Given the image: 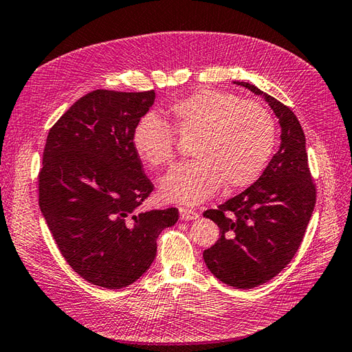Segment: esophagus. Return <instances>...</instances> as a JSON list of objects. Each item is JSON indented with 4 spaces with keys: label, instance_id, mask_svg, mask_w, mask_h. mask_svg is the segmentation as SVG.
<instances>
[{
    "label": "esophagus",
    "instance_id": "esophagus-1",
    "mask_svg": "<svg viewBox=\"0 0 352 352\" xmlns=\"http://www.w3.org/2000/svg\"><path fill=\"white\" fill-rule=\"evenodd\" d=\"M179 212H180V219L182 220H195L198 219V211L195 210H189V208H179Z\"/></svg>",
    "mask_w": 352,
    "mask_h": 352
}]
</instances>
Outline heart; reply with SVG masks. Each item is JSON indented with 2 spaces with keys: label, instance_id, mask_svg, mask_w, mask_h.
Wrapping results in <instances>:
<instances>
[{
  "label": "heart",
  "instance_id": "heart-1",
  "mask_svg": "<svg viewBox=\"0 0 352 352\" xmlns=\"http://www.w3.org/2000/svg\"><path fill=\"white\" fill-rule=\"evenodd\" d=\"M168 126L145 117L136 126L133 148L150 167L170 166L177 138L194 141V162L173 167L160 182V195L170 202L195 206L225 185L226 190L257 182L273 155L278 127L272 113L238 95L201 89L167 110Z\"/></svg>",
  "mask_w": 352,
  "mask_h": 352
}]
</instances>
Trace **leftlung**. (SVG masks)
Instances as JSON below:
<instances>
[{"label": "left lung", "instance_id": "obj_1", "mask_svg": "<svg viewBox=\"0 0 352 352\" xmlns=\"http://www.w3.org/2000/svg\"><path fill=\"white\" fill-rule=\"evenodd\" d=\"M235 83L269 102L279 117L282 144L257 182L204 211L220 228V238L202 257L223 283L251 289L273 279L294 258L316 206V185L294 111L248 82Z\"/></svg>", "mask_w": 352, "mask_h": 352}]
</instances>
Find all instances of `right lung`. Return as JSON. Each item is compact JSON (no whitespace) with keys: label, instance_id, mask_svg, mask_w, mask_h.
Wrapping results in <instances>:
<instances>
[{"label":"right lung","instance_id":"obj_1","mask_svg":"<svg viewBox=\"0 0 352 352\" xmlns=\"http://www.w3.org/2000/svg\"><path fill=\"white\" fill-rule=\"evenodd\" d=\"M155 92L95 89L51 127L38 175L39 207L63 257L80 278L107 289L150 269L175 207L140 211L154 185L133 148Z\"/></svg>","mask_w":352,"mask_h":352}]
</instances>
